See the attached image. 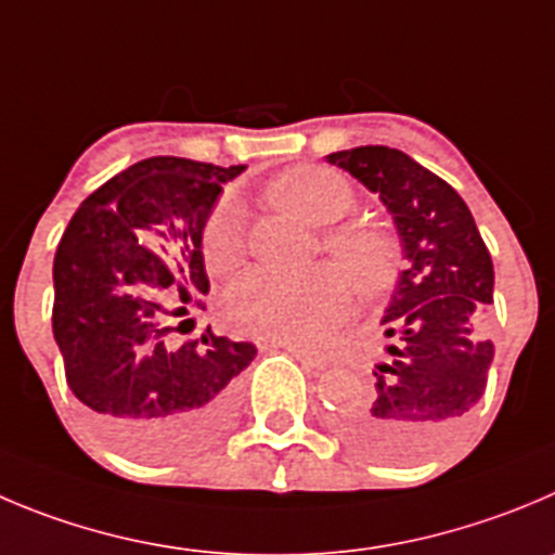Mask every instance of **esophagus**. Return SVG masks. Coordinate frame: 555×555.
<instances>
[{
  "label": "esophagus",
  "instance_id": "1",
  "mask_svg": "<svg viewBox=\"0 0 555 555\" xmlns=\"http://www.w3.org/2000/svg\"><path fill=\"white\" fill-rule=\"evenodd\" d=\"M284 350H287V353H293L295 359L307 366V370H325V366H328V359H325L323 353H314V350L295 348V345H284Z\"/></svg>",
  "mask_w": 555,
  "mask_h": 555
}]
</instances>
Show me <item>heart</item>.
Wrapping results in <instances>:
<instances>
[{"instance_id": "1", "label": "heart", "mask_w": 555, "mask_h": 555, "mask_svg": "<svg viewBox=\"0 0 555 555\" xmlns=\"http://www.w3.org/2000/svg\"><path fill=\"white\" fill-rule=\"evenodd\" d=\"M266 196L284 214L323 227L320 246L349 273L331 262L301 276L246 273L224 295V318L237 334L282 345H314L350 312L353 287L348 275L366 301H377L397 287L402 276L400 237L377 221H341L356 205V194L339 172L314 164L284 169L268 183ZM199 243L207 271H235L246 257V235L235 207L210 210Z\"/></svg>"}]
</instances>
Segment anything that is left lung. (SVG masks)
<instances>
[{"label":"left lung","instance_id":"1","mask_svg":"<svg viewBox=\"0 0 555 555\" xmlns=\"http://www.w3.org/2000/svg\"><path fill=\"white\" fill-rule=\"evenodd\" d=\"M395 216L408 268L383 323L388 361L375 386L341 408L336 429L383 463L438 452L488 386L493 341L481 328L493 304V260L463 196L402 150L366 144L328 155Z\"/></svg>","mask_w":555,"mask_h":555}]
</instances>
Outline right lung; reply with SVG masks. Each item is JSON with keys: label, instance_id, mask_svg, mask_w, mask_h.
Masks as SVG:
<instances>
[{"label": "right lung", "instance_id": "obj_1", "mask_svg": "<svg viewBox=\"0 0 555 555\" xmlns=\"http://www.w3.org/2000/svg\"><path fill=\"white\" fill-rule=\"evenodd\" d=\"M243 169L139 160L81 202L56 246L51 328L67 386L103 438L144 463L214 441L232 413L235 377L257 353L210 325L202 339L167 345L172 320L202 307L194 289L210 287L202 224Z\"/></svg>", "mask_w": 555, "mask_h": 555}]
</instances>
